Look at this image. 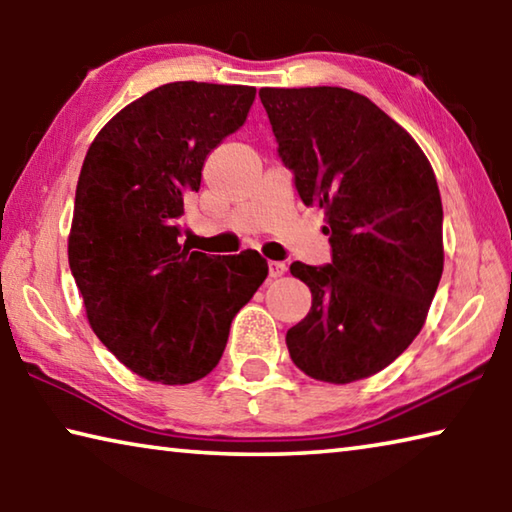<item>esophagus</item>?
Here are the masks:
<instances>
[{
    "instance_id": "obj_1",
    "label": "esophagus",
    "mask_w": 512,
    "mask_h": 512,
    "mask_svg": "<svg viewBox=\"0 0 512 512\" xmlns=\"http://www.w3.org/2000/svg\"><path fill=\"white\" fill-rule=\"evenodd\" d=\"M287 264L284 262H268V275L271 277H282L284 273H287Z\"/></svg>"
}]
</instances>
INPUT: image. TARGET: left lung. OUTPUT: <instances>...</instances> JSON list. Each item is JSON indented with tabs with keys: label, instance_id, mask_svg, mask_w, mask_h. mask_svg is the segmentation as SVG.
<instances>
[{
	"label": "left lung",
	"instance_id": "obj_1",
	"mask_svg": "<svg viewBox=\"0 0 512 512\" xmlns=\"http://www.w3.org/2000/svg\"><path fill=\"white\" fill-rule=\"evenodd\" d=\"M277 153L325 212L332 264H291L311 291L287 332L305 375L350 384L384 370L427 320L443 275V203L418 142L345 88H262Z\"/></svg>",
	"mask_w": 512,
	"mask_h": 512
}]
</instances>
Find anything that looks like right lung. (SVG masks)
<instances>
[{
  "label": "right lung",
  "instance_id": "1",
  "mask_svg": "<svg viewBox=\"0 0 512 512\" xmlns=\"http://www.w3.org/2000/svg\"><path fill=\"white\" fill-rule=\"evenodd\" d=\"M253 101L250 85H160L121 108L83 160L69 268L94 334L149 381L192 384L212 372L232 318L268 275L257 250L214 257L178 239L207 153Z\"/></svg>",
  "mask_w": 512,
  "mask_h": 512
}]
</instances>
